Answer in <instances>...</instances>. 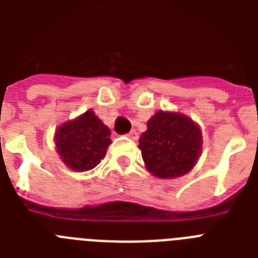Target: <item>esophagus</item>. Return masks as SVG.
<instances>
[{"label": "esophagus", "instance_id": "1", "mask_svg": "<svg viewBox=\"0 0 258 258\" xmlns=\"http://www.w3.org/2000/svg\"><path fill=\"white\" fill-rule=\"evenodd\" d=\"M127 137L130 138V139H133V141H137L138 139V133L135 131V130H133V131H130L128 134H127Z\"/></svg>", "mask_w": 258, "mask_h": 258}]
</instances>
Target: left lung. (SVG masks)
<instances>
[{"instance_id": "left-lung-1", "label": "left lung", "mask_w": 258, "mask_h": 258, "mask_svg": "<svg viewBox=\"0 0 258 258\" xmlns=\"http://www.w3.org/2000/svg\"><path fill=\"white\" fill-rule=\"evenodd\" d=\"M146 169L161 179L187 174L197 165L202 151V131L184 113L158 111L147 121L139 138Z\"/></svg>"}]
</instances>
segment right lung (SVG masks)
<instances>
[{
	"label": "right lung",
	"mask_w": 258,
	"mask_h": 258,
	"mask_svg": "<svg viewBox=\"0 0 258 258\" xmlns=\"http://www.w3.org/2000/svg\"><path fill=\"white\" fill-rule=\"evenodd\" d=\"M111 131L92 109L58 125L54 146L62 163L74 171H88L105 157Z\"/></svg>",
	"instance_id": "add662e5"
}]
</instances>
